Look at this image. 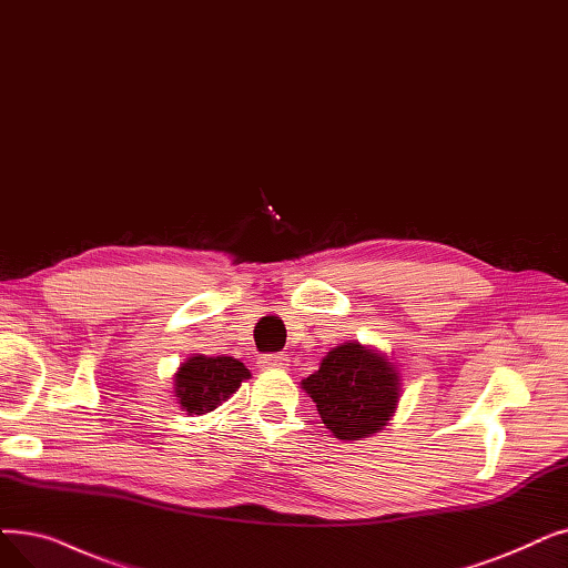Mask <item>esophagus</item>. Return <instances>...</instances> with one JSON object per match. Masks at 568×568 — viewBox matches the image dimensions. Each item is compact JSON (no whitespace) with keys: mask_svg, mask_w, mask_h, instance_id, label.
<instances>
[{"mask_svg":"<svg viewBox=\"0 0 568 568\" xmlns=\"http://www.w3.org/2000/svg\"><path fill=\"white\" fill-rule=\"evenodd\" d=\"M290 357L287 355H281V353H274V355H262L257 359V366L260 368H287L290 364Z\"/></svg>","mask_w":568,"mask_h":568,"instance_id":"34e87169","label":"esophagus"}]
</instances>
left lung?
<instances>
[{
  "instance_id": "left-lung-1",
  "label": "left lung",
  "mask_w": 568,
  "mask_h": 568,
  "mask_svg": "<svg viewBox=\"0 0 568 568\" xmlns=\"http://www.w3.org/2000/svg\"><path fill=\"white\" fill-rule=\"evenodd\" d=\"M302 387L311 394L327 429L343 440L381 432L402 392L394 364L359 343L336 345Z\"/></svg>"
}]
</instances>
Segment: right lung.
Segmentation results:
<instances>
[{
	"instance_id": "add662e5",
	"label": "right lung",
	"mask_w": 568,
	"mask_h": 568,
	"mask_svg": "<svg viewBox=\"0 0 568 568\" xmlns=\"http://www.w3.org/2000/svg\"><path fill=\"white\" fill-rule=\"evenodd\" d=\"M245 378H251V372L234 357L194 355L179 368L176 397L190 415H202L230 399Z\"/></svg>"
}]
</instances>
